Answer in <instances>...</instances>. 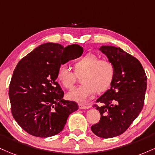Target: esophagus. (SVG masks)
<instances>
[{
    "label": "esophagus",
    "mask_w": 155,
    "mask_h": 155,
    "mask_svg": "<svg viewBox=\"0 0 155 155\" xmlns=\"http://www.w3.org/2000/svg\"><path fill=\"white\" fill-rule=\"evenodd\" d=\"M78 107H79V109H81V110H83V109H88L90 108V106H86V105H83V104H78Z\"/></svg>",
    "instance_id": "1"
}]
</instances>
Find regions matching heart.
<instances>
[{
    "label": "heart",
    "instance_id": "b5f03b06",
    "mask_svg": "<svg viewBox=\"0 0 155 155\" xmlns=\"http://www.w3.org/2000/svg\"><path fill=\"white\" fill-rule=\"evenodd\" d=\"M74 72L81 76L83 84L74 87L67 93L69 100L85 102L94 94L96 90L103 91L108 88L114 77V67L110 61L100 59L94 53H88L74 63ZM76 74L67 65H61L57 78L67 88H72L75 83Z\"/></svg>",
    "mask_w": 155,
    "mask_h": 155
}]
</instances>
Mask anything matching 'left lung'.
I'll return each instance as SVG.
<instances>
[{
	"instance_id": "left-lung-1",
	"label": "left lung",
	"mask_w": 155,
	"mask_h": 155,
	"mask_svg": "<svg viewBox=\"0 0 155 155\" xmlns=\"http://www.w3.org/2000/svg\"><path fill=\"white\" fill-rule=\"evenodd\" d=\"M99 50L114 64L110 88L97 100L94 105L101 119L91 127L97 136L110 138L122 134L138 117L144 104L147 78L141 64L120 48L102 45Z\"/></svg>"
}]
</instances>
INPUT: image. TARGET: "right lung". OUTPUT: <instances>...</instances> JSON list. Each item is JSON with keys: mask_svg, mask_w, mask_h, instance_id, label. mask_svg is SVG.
Listing matches in <instances>:
<instances>
[{"mask_svg": "<svg viewBox=\"0 0 155 155\" xmlns=\"http://www.w3.org/2000/svg\"><path fill=\"white\" fill-rule=\"evenodd\" d=\"M83 49L73 44H42L19 61L9 85L12 113L28 133L48 138L62 131L69 116L78 109L73 101L64 100L56 82L58 67L79 58Z\"/></svg>", "mask_w": 155, "mask_h": 155, "instance_id": "1", "label": "right lung"}]
</instances>
